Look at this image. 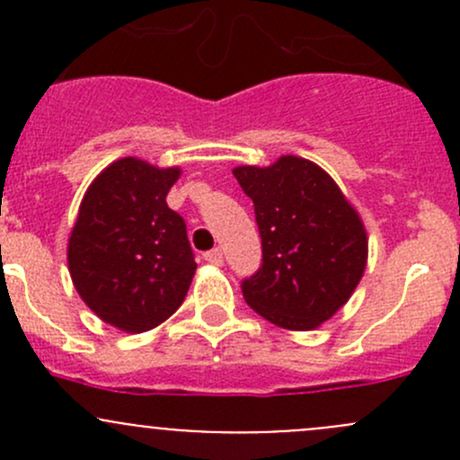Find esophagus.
<instances>
[{"label": "esophagus", "instance_id": "obj_1", "mask_svg": "<svg viewBox=\"0 0 460 460\" xmlns=\"http://www.w3.org/2000/svg\"><path fill=\"white\" fill-rule=\"evenodd\" d=\"M204 260L211 264H222V249H217V247L211 249V252L204 253Z\"/></svg>", "mask_w": 460, "mask_h": 460}]
</instances>
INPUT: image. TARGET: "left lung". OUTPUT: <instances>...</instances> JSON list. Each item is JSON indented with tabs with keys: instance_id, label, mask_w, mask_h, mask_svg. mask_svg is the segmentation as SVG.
Here are the masks:
<instances>
[{
	"instance_id": "1",
	"label": "left lung",
	"mask_w": 460,
	"mask_h": 460,
	"mask_svg": "<svg viewBox=\"0 0 460 460\" xmlns=\"http://www.w3.org/2000/svg\"><path fill=\"white\" fill-rule=\"evenodd\" d=\"M252 198L262 264L243 280L253 312L282 329L307 332L354 294L367 264V234L338 184L314 162L282 155L276 164L238 166Z\"/></svg>"
}]
</instances>
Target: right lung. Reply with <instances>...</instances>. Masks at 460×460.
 <instances>
[{
	"label": "right lung",
	"instance_id": "obj_1",
	"mask_svg": "<svg viewBox=\"0 0 460 460\" xmlns=\"http://www.w3.org/2000/svg\"><path fill=\"white\" fill-rule=\"evenodd\" d=\"M180 169L124 157L102 171L80 204L68 269L82 300L104 323L142 333L184 303L196 258L187 222L166 193Z\"/></svg>",
	"mask_w": 460,
	"mask_h": 460
}]
</instances>
